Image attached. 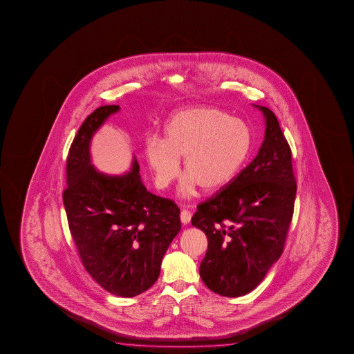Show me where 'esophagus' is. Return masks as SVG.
Instances as JSON below:
<instances>
[{"instance_id":"esophagus-1","label":"esophagus","mask_w":354,"mask_h":354,"mask_svg":"<svg viewBox=\"0 0 354 354\" xmlns=\"http://www.w3.org/2000/svg\"><path fill=\"white\" fill-rule=\"evenodd\" d=\"M180 222L182 224H188V223L191 222V218H192V213L189 212V210L183 209L180 212Z\"/></svg>"}]
</instances>
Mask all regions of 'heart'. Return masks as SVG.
I'll return each mask as SVG.
<instances>
[{"label":"heart","instance_id":"obj_1","mask_svg":"<svg viewBox=\"0 0 354 354\" xmlns=\"http://www.w3.org/2000/svg\"><path fill=\"white\" fill-rule=\"evenodd\" d=\"M252 144V130L244 121L221 109L197 106L172 115L165 126V140L150 138L145 155L161 188L178 176L183 158L189 176L180 192L189 196L197 185L209 192L227 186L243 167Z\"/></svg>","mask_w":354,"mask_h":354}]
</instances>
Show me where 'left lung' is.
<instances>
[{"mask_svg": "<svg viewBox=\"0 0 354 354\" xmlns=\"http://www.w3.org/2000/svg\"><path fill=\"white\" fill-rule=\"evenodd\" d=\"M254 106L266 124L258 155L192 216L193 227L208 239L199 275L207 288L227 297L249 294L264 280L281 257L294 214L291 149L275 114Z\"/></svg>", "mask_w": 354, "mask_h": 354, "instance_id": "obj_1", "label": "left lung"}]
</instances>
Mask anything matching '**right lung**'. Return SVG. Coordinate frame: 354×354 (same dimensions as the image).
Here are the masks:
<instances>
[{"instance_id":"right-lung-1","label":"right lung","mask_w":354,"mask_h":354,"mask_svg":"<svg viewBox=\"0 0 354 354\" xmlns=\"http://www.w3.org/2000/svg\"><path fill=\"white\" fill-rule=\"evenodd\" d=\"M119 105L85 119L66 158L63 192L68 224L90 276L110 294L133 297L156 282L162 259L180 233V208L149 192L133 157L130 172L109 176L91 165L90 141Z\"/></svg>"}]
</instances>
